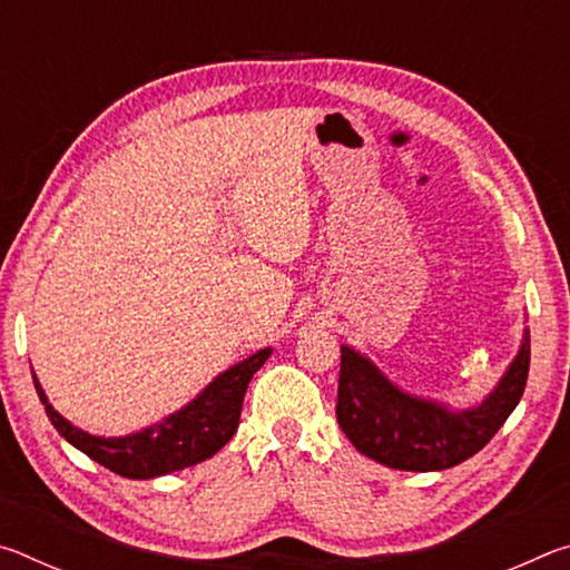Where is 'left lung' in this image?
<instances>
[{
    "label": "left lung",
    "instance_id": "8db88e82",
    "mask_svg": "<svg viewBox=\"0 0 570 570\" xmlns=\"http://www.w3.org/2000/svg\"><path fill=\"white\" fill-rule=\"evenodd\" d=\"M530 332L498 387L478 407L450 410L392 384L364 354L342 344L336 422L362 455L394 470H445L480 452L523 397Z\"/></svg>",
    "mask_w": 570,
    "mask_h": 570
}]
</instances>
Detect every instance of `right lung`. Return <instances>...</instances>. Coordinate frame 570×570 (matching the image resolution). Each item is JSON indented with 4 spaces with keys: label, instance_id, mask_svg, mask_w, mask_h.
<instances>
[{
    "label": "right lung",
    "instance_id": "1",
    "mask_svg": "<svg viewBox=\"0 0 570 570\" xmlns=\"http://www.w3.org/2000/svg\"><path fill=\"white\" fill-rule=\"evenodd\" d=\"M272 352V346H266V350L250 354L248 360L228 366L186 407L125 438H95L90 432L75 428L52 407L37 377L35 390L40 394L55 430L72 448L100 462L102 468L112 470L115 475L148 480L198 465V462L214 458L234 438L248 382L262 370Z\"/></svg>",
    "mask_w": 570,
    "mask_h": 570
}]
</instances>
